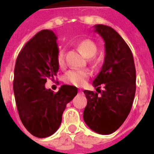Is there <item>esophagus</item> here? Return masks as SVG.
<instances>
[{"label": "esophagus", "instance_id": "1", "mask_svg": "<svg viewBox=\"0 0 154 154\" xmlns=\"http://www.w3.org/2000/svg\"><path fill=\"white\" fill-rule=\"evenodd\" d=\"M79 92L81 93V92H82V90H79Z\"/></svg>", "mask_w": 154, "mask_h": 154}]
</instances>
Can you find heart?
Segmentation results:
<instances>
[{"mask_svg": "<svg viewBox=\"0 0 154 154\" xmlns=\"http://www.w3.org/2000/svg\"><path fill=\"white\" fill-rule=\"evenodd\" d=\"M78 48L81 51L83 54L87 58H92L95 56L98 52V45L94 41L89 39H85L79 41ZM57 63L60 67H64L65 65V51L60 50L57 55ZM89 73L85 69L80 70H70L66 73L65 75V81L69 84H71L76 86H82L86 83V80L89 77Z\"/></svg>", "mask_w": 154, "mask_h": 154, "instance_id": "1", "label": "heart"}]
</instances>
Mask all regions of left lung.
Returning <instances> with one entry per match:
<instances>
[{"mask_svg": "<svg viewBox=\"0 0 154 154\" xmlns=\"http://www.w3.org/2000/svg\"><path fill=\"white\" fill-rule=\"evenodd\" d=\"M94 31L104 40L105 58L93 85L97 92L85 90L87 105L84 120L93 131L110 134L123 124L131 110L136 91V69L130 48L117 31L96 25ZM100 84L105 89L101 91Z\"/></svg>", "mask_w": 154, "mask_h": 154, "instance_id": "8db88e82", "label": "left lung"}]
</instances>
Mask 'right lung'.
<instances>
[{
	"label": "right lung",
	"instance_id": "add662e5",
	"mask_svg": "<svg viewBox=\"0 0 154 154\" xmlns=\"http://www.w3.org/2000/svg\"><path fill=\"white\" fill-rule=\"evenodd\" d=\"M57 37L52 30H42L31 38L17 56L13 89L23 125L37 138H46L61 124L66 104L77 94L75 86L62 85L57 93L46 89L48 79L59 70Z\"/></svg>",
	"mask_w": 154,
	"mask_h": 154
}]
</instances>
